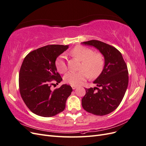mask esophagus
<instances>
[{
	"label": "esophagus",
	"mask_w": 146,
	"mask_h": 146,
	"mask_svg": "<svg viewBox=\"0 0 146 146\" xmlns=\"http://www.w3.org/2000/svg\"><path fill=\"white\" fill-rule=\"evenodd\" d=\"M71 86H72V88L73 90H75V89H76V88H77V86H75V85H72Z\"/></svg>",
	"instance_id": "1"
}]
</instances>
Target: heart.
Segmentation results:
<instances>
[{
	"label": "heart",
	"instance_id": "heart-1",
	"mask_svg": "<svg viewBox=\"0 0 146 146\" xmlns=\"http://www.w3.org/2000/svg\"><path fill=\"white\" fill-rule=\"evenodd\" d=\"M71 55L82 61L80 71H69L65 74L64 81L72 85H79L89 76L91 78L98 77L104 67V58L100 54H94V51L83 46H77L70 52ZM57 70L61 74L68 69L64 56H60L55 61Z\"/></svg>",
	"mask_w": 146,
	"mask_h": 146
}]
</instances>
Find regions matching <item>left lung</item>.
<instances>
[{
  "instance_id": "left-lung-1",
  "label": "left lung",
  "mask_w": 146,
  "mask_h": 146,
  "mask_svg": "<svg viewBox=\"0 0 146 146\" xmlns=\"http://www.w3.org/2000/svg\"><path fill=\"white\" fill-rule=\"evenodd\" d=\"M82 44L97 48L105 60L102 72L93 82L96 86L85 89L82 107L95 115H106L117 108L125 95L129 83L127 64L121 53L108 44L98 40Z\"/></svg>"
}]
</instances>
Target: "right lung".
Masks as SVG:
<instances>
[{
  "instance_id": "obj_1",
  "label": "right lung",
  "mask_w": 146,
  "mask_h": 146,
  "mask_svg": "<svg viewBox=\"0 0 146 146\" xmlns=\"http://www.w3.org/2000/svg\"><path fill=\"white\" fill-rule=\"evenodd\" d=\"M66 45H48L30 52L25 57L19 74L21 96L33 113L42 117H52L62 112L71 94V86L64 84L52 91L50 82L62 81L57 72L55 61L68 49Z\"/></svg>"
}]
</instances>
